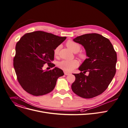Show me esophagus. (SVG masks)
Instances as JSON below:
<instances>
[{
    "label": "esophagus",
    "mask_w": 128,
    "mask_h": 128,
    "mask_svg": "<svg viewBox=\"0 0 128 128\" xmlns=\"http://www.w3.org/2000/svg\"><path fill=\"white\" fill-rule=\"evenodd\" d=\"M64 74L65 75H70V74L69 73V72H64Z\"/></svg>",
    "instance_id": "obj_1"
}]
</instances>
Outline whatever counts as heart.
Masks as SVG:
<instances>
[{
  "instance_id": "b5f03b06",
  "label": "heart",
  "mask_w": 128,
  "mask_h": 128,
  "mask_svg": "<svg viewBox=\"0 0 128 128\" xmlns=\"http://www.w3.org/2000/svg\"><path fill=\"white\" fill-rule=\"evenodd\" d=\"M66 45L74 53L79 52V50H80V45L72 40H68L66 42ZM60 47V46H58L54 50V52L55 56H58ZM79 56L83 60H84L86 58V55L84 53L79 54ZM58 65L60 68L62 69L65 72H69L73 70L75 68H76L79 65V62L77 60H74L72 61L62 60L58 63Z\"/></svg>"
}]
</instances>
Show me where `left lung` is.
Instances as JSON below:
<instances>
[{"label": "left lung", "instance_id": "1", "mask_svg": "<svg viewBox=\"0 0 128 128\" xmlns=\"http://www.w3.org/2000/svg\"><path fill=\"white\" fill-rule=\"evenodd\" d=\"M73 40L82 45L88 58L74 74L72 85L74 93L84 98H92L101 94L108 88L116 73L117 54L110 40L97 33L86 34ZM88 72V76L84 74Z\"/></svg>", "mask_w": 128, "mask_h": 128}]
</instances>
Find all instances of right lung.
I'll return each mask as SVG.
<instances>
[{
	"mask_svg": "<svg viewBox=\"0 0 128 128\" xmlns=\"http://www.w3.org/2000/svg\"><path fill=\"white\" fill-rule=\"evenodd\" d=\"M66 37L37 31L25 34L17 42L13 66L18 81L22 88L34 96L44 95L54 88L57 79L64 75L58 67L44 70L46 63L51 68L54 60V50Z\"/></svg>",
	"mask_w": 128,
	"mask_h": 128,
	"instance_id": "1",
	"label": "right lung"
}]
</instances>
